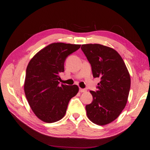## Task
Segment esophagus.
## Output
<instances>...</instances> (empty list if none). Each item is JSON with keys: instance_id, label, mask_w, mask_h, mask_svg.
<instances>
[{"instance_id": "34e87169", "label": "esophagus", "mask_w": 150, "mask_h": 150, "mask_svg": "<svg viewBox=\"0 0 150 150\" xmlns=\"http://www.w3.org/2000/svg\"><path fill=\"white\" fill-rule=\"evenodd\" d=\"M79 92H81V93H85V92H87V90L86 89H83V88H79Z\"/></svg>"}]
</instances>
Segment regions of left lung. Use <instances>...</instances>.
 <instances>
[{
    "label": "left lung",
    "mask_w": 150,
    "mask_h": 150,
    "mask_svg": "<svg viewBox=\"0 0 150 150\" xmlns=\"http://www.w3.org/2000/svg\"><path fill=\"white\" fill-rule=\"evenodd\" d=\"M81 50L89 62L93 77H99L98 90L91 91L93 102L86 105L88 119L104 126L116 120L125 108L130 88V76L120 54L98 44H83Z\"/></svg>",
    "instance_id": "obj_1"
}]
</instances>
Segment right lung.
I'll use <instances>...</instances> for the list:
<instances>
[{"label":"right lung","instance_id":"right-lung-1","mask_svg":"<svg viewBox=\"0 0 150 150\" xmlns=\"http://www.w3.org/2000/svg\"><path fill=\"white\" fill-rule=\"evenodd\" d=\"M81 45L53 43L33 57L27 66L24 93L30 108L43 122L52 123L65 116L71 98L77 95V85H59V73L64 71L68 55Z\"/></svg>","mask_w":150,"mask_h":150}]
</instances>
